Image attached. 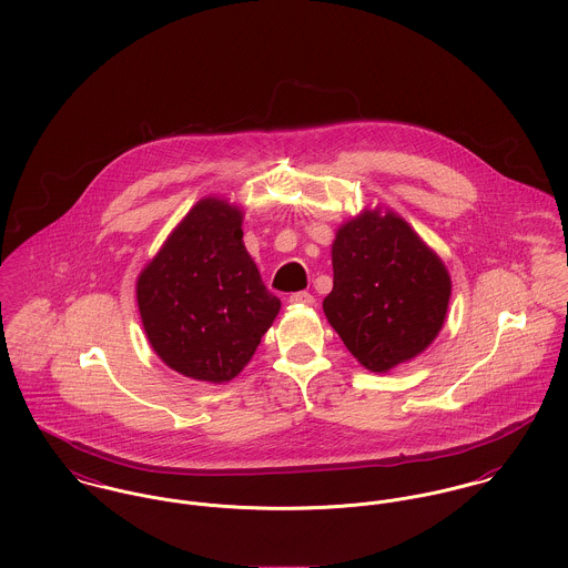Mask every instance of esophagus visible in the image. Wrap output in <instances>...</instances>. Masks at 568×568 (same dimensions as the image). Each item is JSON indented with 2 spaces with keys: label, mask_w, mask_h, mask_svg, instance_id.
Wrapping results in <instances>:
<instances>
[{
  "label": "esophagus",
  "mask_w": 568,
  "mask_h": 568,
  "mask_svg": "<svg viewBox=\"0 0 568 568\" xmlns=\"http://www.w3.org/2000/svg\"><path fill=\"white\" fill-rule=\"evenodd\" d=\"M290 303H294V305H307V307H312L315 303L314 296L310 294V292H296V294H292L290 296Z\"/></svg>",
  "instance_id": "1"
}]
</instances>
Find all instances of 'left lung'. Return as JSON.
<instances>
[{"label": "left lung", "mask_w": 568, "mask_h": 568, "mask_svg": "<svg viewBox=\"0 0 568 568\" xmlns=\"http://www.w3.org/2000/svg\"><path fill=\"white\" fill-rule=\"evenodd\" d=\"M331 256L333 290L322 307L364 368L387 373L438 337L450 276L400 215L366 209L337 229Z\"/></svg>", "instance_id": "obj_1"}]
</instances>
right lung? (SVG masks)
<instances>
[{
	"label": "right lung",
	"mask_w": 568,
	"mask_h": 568,
	"mask_svg": "<svg viewBox=\"0 0 568 568\" xmlns=\"http://www.w3.org/2000/svg\"><path fill=\"white\" fill-rule=\"evenodd\" d=\"M242 222L229 200L195 202L136 278L148 342L185 377H237L281 310L242 242Z\"/></svg>",
	"instance_id": "right-lung-1"
}]
</instances>
